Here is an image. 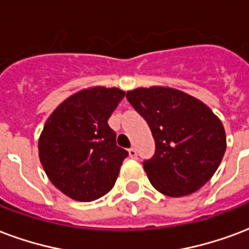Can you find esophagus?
Masks as SVG:
<instances>
[{
    "instance_id": "1",
    "label": "esophagus",
    "mask_w": 249,
    "mask_h": 249,
    "mask_svg": "<svg viewBox=\"0 0 249 249\" xmlns=\"http://www.w3.org/2000/svg\"><path fill=\"white\" fill-rule=\"evenodd\" d=\"M129 157L133 159H137L138 154H137V150H136V147H130V149H129Z\"/></svg>"
}]
</instances>
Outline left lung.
Instances as JSON below:
<instances>
[{"instance_id":"left-lung-1","label":"left lung","mask_w":249,"mask_h":249,"mask_svg":"<svg viewBox=\"0 0 249 249\" xmlns=\"http://www.w3.org/2000/svg\"><path fill=\"white\" fill-rule=\"evenodd\" d=\"M126 99L154 137V155L142 163L153 187L166 196L181 197L208 183L226 150L225 129L212 109L164 87L128 91Z\"/></svg>"}]
</instances>
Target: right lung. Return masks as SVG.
Returning a JSON list of instances; mask_svg holds the SVG:
<instances>
[{
	"instance_id": "add662e5",
	"label": "right lung",
	"mask_w": 249,
	"mask_h": 249,
	"mask_svg": "<svg viewBox=\"0 0 249 249\" xmlns=\"http://www.w3.org/2000/svg\"><path fill=\"white\" fill-rule=\"evenodd\" d=\"M125 92L94 87L62 102L47 120L39 157L53 185L66 196L90 202L111 191L128 151L119 147L108 119Z\"/></svg>"
}]
</instances>
